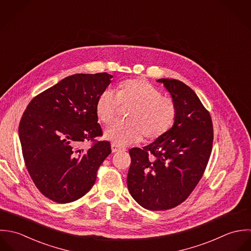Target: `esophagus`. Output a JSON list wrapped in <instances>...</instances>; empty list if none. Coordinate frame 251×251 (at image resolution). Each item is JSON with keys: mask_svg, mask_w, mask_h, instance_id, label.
Returning <instances> with one entry per match:
<instances>
[{"mask_svg": "<svg viewBox=\"0 0 251 251\" xmlns=\"http://www.w3.org/2000/svg\"><path fill=\"white\" fill-rule=\"evenodd\" d=\"M124 151L123 148L115 145V144H111V151L112 152H117V151Z\"/></svg>", "mask_w": 251, "mask_h": 251, "instance_id": "esophagus-1", "label": "esophagus"}]
</instances>
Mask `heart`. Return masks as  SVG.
Instances as JSON below:
<instances>
[{
	"label": "heart",
	"mask_w": 251,
	"mask_h": 251,
	"mask_svg": "<svg viewBox=\"0 0 251 251\" xmlns=\"http://www.w3.org/2000/svg\"><path fill=\"white\" fill-rule=\"evenodd\" d=\"M130 106L125 122L110 124L103 133L106 140L117 146L138 143L145 135L153 141L164 136L174 125L176 106L171 98L149 81L141 78L128 79L118 84L115 92L103 90L96 102V114L103 124L111 122L119 106Z\"/></svg>",
	"instance_id": "b5f03b06"
}]
</instances>
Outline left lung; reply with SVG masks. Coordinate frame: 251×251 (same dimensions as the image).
I'll return each instance as SVG.
<instances>
[{
  "label": "left lung",
  "mask_w": 251,
  "mask_h": 251,
  "mask_svg": "<svg viewBox=\"0 0 251 251\" xmlns=\"http://www.w3.org/2000/svg\"><path fill=\"white\" fill-rule=\"evenodd\" d=\"M176 106L172 128L143 149L129 151L127 185L150 210H166L186 200L200 181L213 142L212 121L196 93L176 79L160 78Z\"/></svg>",
  "instance_id": "obj_1"
}]
</instances>
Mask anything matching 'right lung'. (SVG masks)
I'll return each instance as SVG.
<instances>
[{"instance_id": "right-lung-1", "label": "right lung", "mask_w": 251, "mask_h": 251, "mask_svg": "<svg viewBox=\"0 0 251 251\" xmlns=\"http://www.w3.org/2000/svg\"><path fill=\"white\" fill-rule=\"evenodd\" d=\"M113 76L76 74L31 100L19 123L26 168L37 188L59 203L78 200L94 185L97 171L110 154L107 141L83 149L102 135L96 102Z\"/></svg>"}]
</instances>
